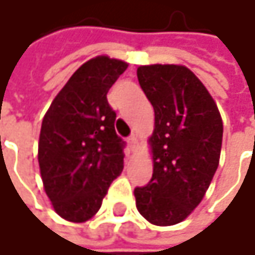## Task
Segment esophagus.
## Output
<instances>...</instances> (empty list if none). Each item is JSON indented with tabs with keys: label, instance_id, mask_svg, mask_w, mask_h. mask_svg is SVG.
Segmentation results:
<instances>
[{
	"label": "esophagus",
	"instance_id": "esophagus-1",
	"mask_svg": "<svg viewBox=\"0 0 255 255\" xmlns=\"http://www.w3.org/2000/svg\"><path fill=\"white\" fill-rule=\"evenodd\" d=\"M135 144H137V138H135V135H131V137H128V146L131 147V150H134Z\"/></svg>",
	"mask_w": 255,
	"mask_h": 255
}]
</instances>
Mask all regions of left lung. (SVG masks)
I'll return each instance as SVG.
<instances>
[{
    "instance_id": "1",
    "label": "left lung",
    "mask_w": 255,
    "mask_h": 255,
    "mask_svg": "<svg viewBox=\"0 0 255 255\" xmlns=\"http://www.w3.org/2000/svg\"><path fill=\"white\" fill-rule=\"evenodd\" d=\"M137 78L155 111L149 138L153 174L134 189L138 213L152 225L183 222L202 201L220 159L223 123L216 102L186 66L149 65Z\"/></svg>"
}]
</instances>
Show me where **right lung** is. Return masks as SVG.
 <instances>
[{"label":"right lung","instance_id":"1","mask_svg":"<svg viewBox=\"0 0 255 255\" xmlns=\"http://www.w3.org/2000/svg\"><path fill=\"white\" fill-rule=\"evenodd\" d=\"M127 66L108 56L85 62L42 120L41 177L54 211L68 222L90 220L123 173L126 141L115 131L117 114L106 94Z\"/></svg>","mask_w":255,"mask_h":255}]
</instances>
